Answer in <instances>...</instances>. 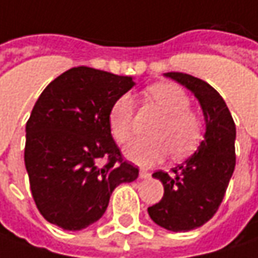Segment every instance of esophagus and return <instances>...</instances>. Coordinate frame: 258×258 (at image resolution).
<instances>
[{"label":"esophagus","mask_w":258,"mask_h":258,"mask_svg":"<svg viewBox=\"0 0 258 258\" xmlns=\"http://www.w3.org/2000/svg\"><path fill=\"white\" fill-rule=\"evenodd\" d=\"M140 178L142 179H146V178H150V172H147V171H140Z\"/></svg>","instance_id":"esophagus-1"}]
</instances>
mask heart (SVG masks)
Returning a JSON list of instances; mask_svg holds the SVG:
<instances>
[{"label":"heart","mask_w":258,"mask_h":258,"mask_svg":"<svg viewBox=\"0 0 258 258\" xmlns=\"http://www.w3.org/2000/svg\"><path fill=\"white\" fill-rule=\"evenodd\" d=\"M146 96L165 114L153 130L152 139H136L124 147V155L133 163L150 168L168 158L176 159L191 155L202 140L203 124L191 111L188 95L174 83H159L147 87ZM136 105L131 95H121L109 109L108 124L118 143H125L134 133Z\"/></svg>","instance_id":"b5f03b06"}]
</instances>
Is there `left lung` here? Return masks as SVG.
<instances>
[{
	"label": "left lung",
	"instance_id": "obj_1",
	"mask_svg": "<svg viewBox=\"0 0 258 258\" xmlns=\"http://www.w3.org/2000/svg\"><path fill=\"white\" fill-rule=\"evenodd\" d=\"M165 76L194 93L203 109L206 133L192 156L169 172L153 174L165 192L147 212L162 228L187 232L205 225L219 209L235 169L236 130L225 100L210 84L184 73Z\"/></svg>",
	"mask_w": 258,
	"mask_h": 258
}]
</instances>
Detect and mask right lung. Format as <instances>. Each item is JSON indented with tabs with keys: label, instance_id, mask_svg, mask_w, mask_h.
<instances>
[{
	"label": "right lung",
	"instance_id": "1",
	"mask_svg": "<svg viewBox=\"0 0 258 258\" xmlns=\"http://www.w3.org/2000/svg\"><path fill=\"white\" fill-rule=\"evenodd\" d=\"M133 77L74 67L45 87L26 124L24 165L40 215L66 231L99 220L139 168L122 160L108 115Z\"/></svg>",
	"mask_w": 258,
	"mask_h": 258
}]
</instances>
